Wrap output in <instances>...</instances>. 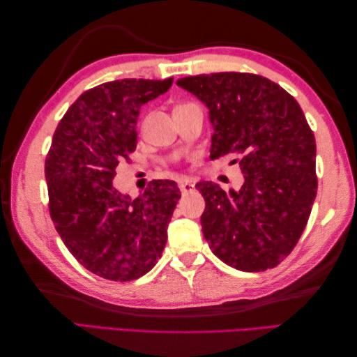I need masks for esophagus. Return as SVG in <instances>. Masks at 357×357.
I'll list each match as a JSON object with an SVG mask.
<instances>
[{"instance_id":"esophagus-1","label":"esophagus","mask_w":357,"mask_h":357,"mask_svg":"<svg viewBox=\"0 0 357 357\" xmlns=\"http://www.w3.org/2000/svg\"><path fill=\"white\" fill-rule=\"evenodd\" d=\"M179 188H181V192H183V193H188V192L193 190L195 184L192 183L190 179H183V181H179Z\"/></svg>"}]
</instances>
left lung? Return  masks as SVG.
I'll list each match as a JSON object with an SVG mask.
<instances>
[{"instance_id": "1", "label": "left lung", "mask_w": 357, "mask_h": 357, "mask_svg": "<svg viewBox=\"0 0 357 357\" xmlns=\"http://www.w3.org/2000/svg\"><path fill=\"white\" fill-rule=\"evenodd\" d=\"M176 84L208 109L210 158L238 155L244 173L238 190L211 181L196 184L206 199L204 238L234 268L276 267L298 244L317 192L316 141L304 112L259 75L219 72Z\"/></svg>"}]
</instances>
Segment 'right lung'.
<instances>
[{
  "label": "right lung",
  "mask_w": 357,
  "mask_h": 357,
  "mask_svg": "<svg viewBox=\"0 0 357 357\" xmlns=\"http://www.w3.org/2000/svg\"><path fill=\"white\" fill-rule=\"evenodd\" d=\"M173 78L118 79L82 93L66 112L45 158L49 210L69 252L89 271L132 280L155 267L181 192L174 181H151L138 198L113 185L115 170L136 149L146 102Z\"/></svg>",
  "instance_id": "add662e5"
}]
</instances>
